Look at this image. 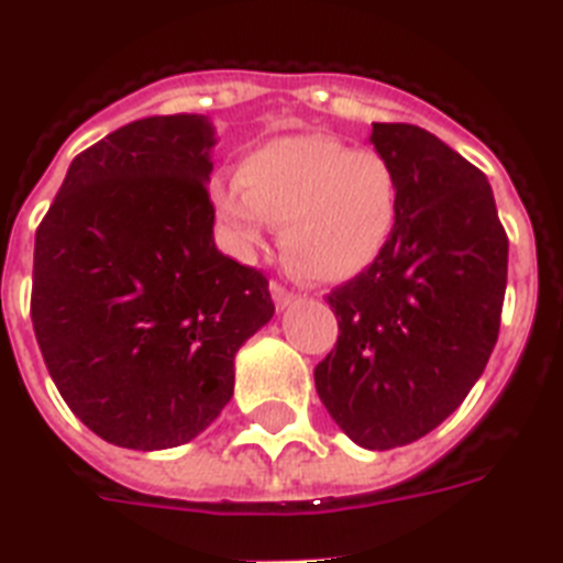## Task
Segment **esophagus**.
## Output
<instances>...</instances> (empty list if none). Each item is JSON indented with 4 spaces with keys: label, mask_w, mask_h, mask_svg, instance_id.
<instances>
[{
    "label": "esophagus",
    "mask_w": 563,
    "mask_h": 563,
    "mask_svg": "<svg viewBox=\"0 0 563 563\" xmlns=\"http://www.w3.org/2000/svg\"><path fill=\"white\" fill-rule=\"evenodd\" d=\"M272 297L274 303H277V309H286V306H291L297 300L295 291H289L286 286H280V283H272Z\"/></svg>",
    "instance_id": "esophagus-1"
}]
</instances>
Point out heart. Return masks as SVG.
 <instances>
[{
    "label": "heart",
    "instance_id": "1",
    "mask_svg": "<svg viewBox=\"0 0 563 563\" xmlns=\"http://www.w3.org/2000/svg\"><path fill=\"white\" fill-rule=\"evenodd\" d=\"M242 249L280 222V254L303 280L338 286L376 266L399 225V178L376 150L321 132L283 135L240 164V181L210 187Z\"/></svg>",
    "mask_w": 563,
    "mask_h": 563
}]
</instances>
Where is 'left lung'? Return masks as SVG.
<instances>
[{
	"label": "left lung",
	"mask_w": 563,
	"mask_h": 563,
	"mask_svg": "<svg viewBox=\"0 0 563 563\" xmlns=\"http://www.w3.org/2000/svg\"><path fill=\"white\" fill-rule=\"evenodd\" d=\"M399 178V225L376 266L327 297L338 344L314 387L341 431L390 451L454 413L500 332L509 240L488 178L410 123H373Z\"/></svg>",
	"instance_id": "1"
}]
</instances>
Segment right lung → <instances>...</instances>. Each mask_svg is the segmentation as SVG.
I'll use <instances>...</instances> for the list:
<instances>
[{"mask_svg": "<svg viewBox=\"0 0 563 563\" xmlns=\"http://www.w3.org/2000/svg\"><path fill=\"white\" fill-rule=\"evenodd\" d=\"M213 147L208 115L126 123L77 155L36 228V344L71 413L118 448L199 437L274 314L266 277L213 242Z\"/></svg>", "mask_w": 563, "mask_h": 563, "instance_id": "obj_1", "label": "right lung"}]
</instances>
